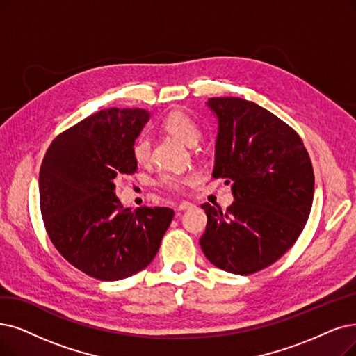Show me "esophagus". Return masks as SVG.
<instances>
[{
  "instance_id": "esophagus-1",
  "label": "esophagus",
  "mask_w": 356,
  "mask_h": 356,
  "mask_svg": "<svg viewBox=\"0 0 356 356\" xmlns=\"http://www.w3.org/2000/svg\"><path fill=\"white\" fill-rule=\"evenodd\" d=\"M193 207H194L193 203L182 202V203H179V204L177 206V210H178V211H182V210H190V209H193Z\"/></svg>"
}]
</instances>
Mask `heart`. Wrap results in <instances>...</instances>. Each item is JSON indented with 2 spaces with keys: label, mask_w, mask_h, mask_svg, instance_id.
Returning <instances> with one entry per match:
<instances>
[{
  "label": "heart",
  "mask_w": 356,
  "mask_h": 356,
  "mask_svg": "<svg viewBox=\"0 0 356 356\" xmlns=\"http://www.w3.org/2000/svg\"><path fill=\"white\" fill-rule=\"evenodd\" d=\"M163 130L181 140L188 146H195L202 138V129L195 120L184 111H172L168 113L162 122ZM133 158L138 165H147L152 161V140L147 136H140L133 145ZM198 177L195 174H163L161 178L162 186L168 190L181 191L187 186L197 182Z\"/></svg>",
  "instance_id": "obj_1"
}]
</instances>
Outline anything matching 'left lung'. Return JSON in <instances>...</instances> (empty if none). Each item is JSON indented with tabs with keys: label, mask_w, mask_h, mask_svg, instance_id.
Returning a JSON list of instances; mask_svg holds the SVG:
<instances>
[{
	"label": "left lung",
	"mask_w": 356,
	"mask_h": 356,
	"mask_svg": "<svg viewBox=\"0 0 356 356\" xmlns=\"http://www.w3.org/2000/svg\"><path fill=\"white\" fill-rule=\"evenodd\" d=\"M219 120L213 177L235 202L202 204L200 245L225 272L252 275L277 261L301 235L314 197V170L301 137L275 113L241 97H210Z\"/></svg>",
	"instance_id": "obj_1"
}]
</instances>
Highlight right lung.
<instances>
[{
	"instance_id": "add662e5",
	"label": "right lung",
	"mask_w": 356,
	"mask_h": 356,
	"mask_svg": "<svg viewBox=\"0 0 356 356\" xmlns=\"http://www.w3.org/2000/svg\"><path fill=\"white\" fill-rule=\"evenodd\" d=\"M149 112L109 108L56 136L39 172L40 213L63 257L97 280H120L154 259L169 207L124 209L113 179L137 170L133 145Z\"/></svg>"
}]
</instances>
